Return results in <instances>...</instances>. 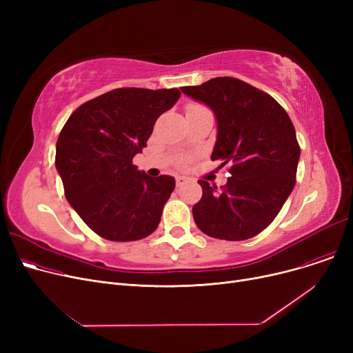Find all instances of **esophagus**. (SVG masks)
I'll list each match as a JSON object with an SVG mask.
<instances>
[{"label": "esophagus", "instance_id": "obj_1", "mask_svg": "<svg viewBox=\"0 0 353 353\" xmlns=\"http://www.w3.org/2000/svg\"><path fill=\"white\" fill-rule=\"evenodd\" d=\"M184 181H186V177H183V176H177V177H176V186H177V188H180Z\"/></svg>", "mask_w": 353, "mask_h": 353}]
</instances>
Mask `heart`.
Listing matches in <instances>:
<instances>
[{
	"label": "heart",
	"mask_w": 353,
	"mask_h": 353,
	"mask_svg": "<svg viewBox=\"0 0 353 353\" xmlns=\"http://www.w3.org/2000/svg\"><path fill=\"white\" fill-rule=\"evenodd\" d=\"M197 108H203V107H200V105H197V104H192V105H189V107H188V111H192V110H197Z\"/></svg>",
	"instance_id": "b5f03b06"
}]
</instances>
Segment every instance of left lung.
Returning <instances> with one entry per match:
<instances>
[{
  "label": "left lung",
  "mask_w": 353,
  "mask_h": 353,
  "mask_svg": "<svg viewBox=\"0 0 353 353\" xmlns=\"http://www.w3.org/2000/svg\"><path fill=\"white\" fill-rule=\"evenodd\" d=\"M216 117L212 160L232 164L220 190L199 180L203 196L193 206L197 228L210 237L246 240L265 230L296 183L301 148L283 107L266 92L233 77L181 87Z\"/></svg>",
  "instance_id": "8db88e82"
}]
</instances>
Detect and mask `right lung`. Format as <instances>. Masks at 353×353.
I'll list each match as a JSON object with an SVG mask.
<instances>
[{
  "label": "right lung",
  "instance_id": "add662e5",
  "mask_svg": "<svg viewBox=\"0 0 353 353\" xmlns=\"http://www.w3.org/2000/svg\"><path fill=\"white\" fill-rule=\"evenodd\" d=\"M179 97L177 88H116L80 105L64 124L55 167L71 208L99 236L133 242L157 229L174 177H150L132 160Z\"/></svg>",
  "mask_w": 353,
  "mask_h": 353
}]
</instances>
